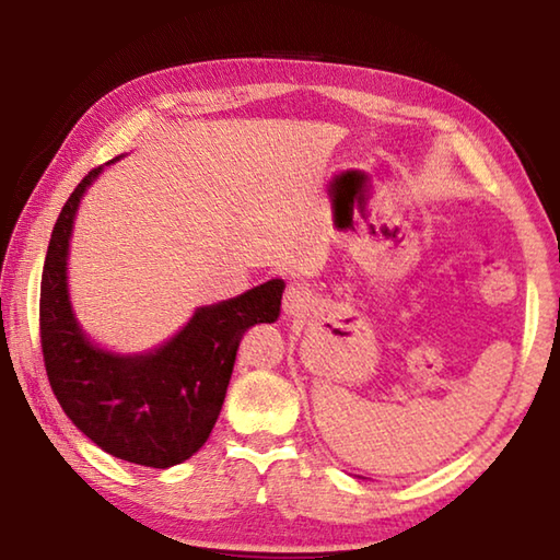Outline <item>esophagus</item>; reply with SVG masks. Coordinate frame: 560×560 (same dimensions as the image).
<instances>
[{
  "label": "esophagus",
  "mask_w": 560,
  "mask_h": 560,
  "mask_svg": "<svg viewBox=\"0 0 560 560\" xmlns=\"http://www.w3.org/2000/svg\"><path fill=\"white\" fill-rule=\"evenodd\" d=\"M311 308V291L301 283H291L283 293V314H287L289 320H301L306 316V311Z\"/></svg>",
  "instance_id": "obj_1"
}]
</instances>
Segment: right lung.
I'll return each mask as SVG.
<instances>
[{
    "instance_id": "add662e5",
    "label": "right lung",
    "mask_w": 560,
    "mask_h": 560,
    "mask_svg": "<svg viewBox=\"0 0 560 560\" xmlns=\"http://www.w3.org/2000/svg\"><path fill=\"white\" fill-rule=\"evenodd\" d=\"M101 167L81 179L54 224L39 296L46 375L69 420L103 452L143 467L185 462L210 438L230 385L236 348L257 324H273L283 281L205 306L148 355H113L91 343L73 320L66 291V254L75 210Z\"/></svg>"
}]
</instances>
